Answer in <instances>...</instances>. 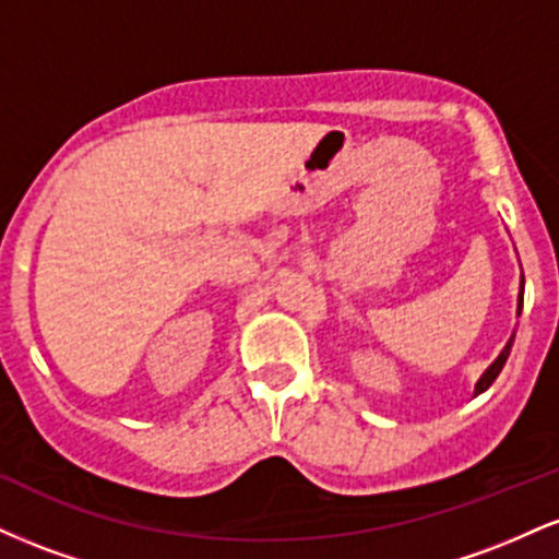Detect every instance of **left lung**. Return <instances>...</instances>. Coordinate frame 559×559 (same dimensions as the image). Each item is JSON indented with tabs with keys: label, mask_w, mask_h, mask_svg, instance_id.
Wrapping results in <instances>:
<instances>
[{
	"label": "left lung",
	"mask_w": 559,
	"mask_h": 559,
	"mask_svg": "<svg viewBox=\"0 0 559 559\" xmlns=\"http://www.w3.org/2000/svg\"><path fill=\"white\" fill-rule=\"evenodd\" d=\"M521 307H523V288H521ZM521 307H518V312H521ZM512 338H515V336H512ZM512 338H510V342H507V346H504V349H502V355H499V357H497V360H493V362H491V368H489V370H486V373H484V376H480V381L476 383V394H480V391H486V389H489V386H491V383H493V378H497V376H499V370H502V368H504L507 357H510V346H512Z\"/></svg>",
	"instance_id": "left-lung-1"
}]
</instances>
